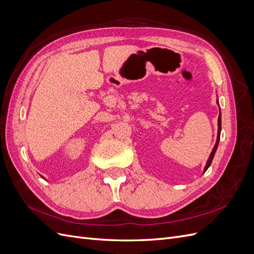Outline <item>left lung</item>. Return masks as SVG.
<instances>
[{"label": "left lung", "instance_id": "obj_1", "mask_svg": "<svg viewBox=\"0 0 254 254\" xmlns=\"http://www.w3.org/2000/svg\"><path fill=\"white\" fill-rule=\"evenodd\" d=\"M217 102H218V101H217ZM220 130H221V115L219 114V117H218V134H217V141H216V144H215L214 148H213V150H212V152H211V155H210L209 160H207L206 165H205V167H204V172H205V171L207 170V168H209V166L211 165V163H212V160H213L214 155H215V152H216L217 146H218V143H219V139H220Z\"/></svg>", "mask_w": 254, "mask_h": 254}]
</instances>
